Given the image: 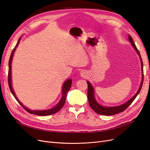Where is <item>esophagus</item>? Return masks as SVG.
<instances>
[{
  "mask_svg": "<svg viewBox=\"0 0 150 150\" xmlns=\"http://www.w3.org/2000/svg\"><path fill=\"white\" fill-rule=\"evenodd\" d=\"M80 74L82 77H85L86 75V72L84 71H81V72H80Z\"/></svg>",
  "mask_w": 150,
  "mask_h": 150,
  "instance_id": "1",
  "label": "esophagus"
}]
</instances>
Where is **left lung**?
<instances>
[{
    "label": "left lung",
    "mask_w": 150,
    "mask_h": 150,
    "mask_svg": "<svg viewBox=\"0 0 150 150\" xmlns=\"http://www.w3.org/2000/svg\"><path fill=\"white\" fill-rule=\"evenodd\" d=\"M128 39L129 41L131 42V46L133 47L134 50L137 52L138 53V56L140 59V61H141V65H142V81H141V84L139 88V89L138 90L137 93H136L134 96L129 99L128 101H126L125 103L121 104V105L120 106H104L99 104L97 101L96 100L94 97V89L93 88V86L92 84H91L89 81H87L88 83V101L90 107L93 110L96 112L98 114L101 115H104V116H111V115H115L116 114H117V113L121 112L124 111L126 109L128 108L130 104L133 103V101L134 100L135 98H137L138 96V94H139V91H141V89H142V87L143 86V61H142V57L140 56L139 52L138 51V50L135 44L133 42V40L132 38L131 37V35H129L128 36Z\"/></svg>",
    "instance_id": "1"
}]
</instances>
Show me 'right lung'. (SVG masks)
<instances>
[{
  "label": "right lung",
  "mask_w": 150,
  "mask_h": 150,
  "mask_svg": "<svg viewBox=\"0 0 150 150\" xmlns=\"http://www.w3.org/2000/svg\"><path fill=\"white\" fill-rule=\"evenodd\" d=\"M21 38L22 37H21L19 39V40H18V42L16 44V46L12 50L11 55V57H10V59H9V61H8V86H9L11 91L12 94H13V96L15 97V98H16V100L17 101V102L19 103L27 111H28L29 113H30V114H34V115H38V116H47V115H53V114H54V113H56V112H57L59 111L62 108V106H64V104L66 102V99L67 92L69 91V90L70 89L71 84H72V79H67L66 81H64V84H63V85H62V98H61L60 101H59V103L54 108H52L51 109H49V110H30V109H29V108H27L26 106H25L24 105H23V104H22L17 98L16 95L14 93V91H13V89L12 88V79H11V69H12L11 64H12V58H13V54H14V52H15L16 49L17 47L18 46V45H19V42H20Z\"/></svg>",
  "instance_id": "right-lung-1"
}]
</instances>
